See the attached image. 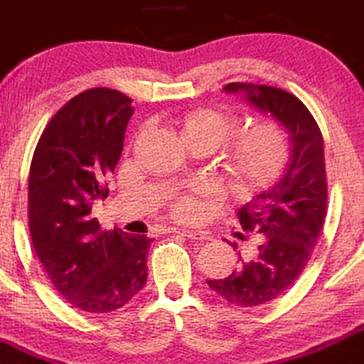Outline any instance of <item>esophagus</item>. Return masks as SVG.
Segmentation results:
<instances>
[{
  "instance_id": "34e87169",
  "label": "esophagus",
  "mask_w": 364,
  "mask_h": 364,
  "mask_svg": "<svg viewBox=\"0 0 364 364\" xmlns=\"http://www.w3.org/2000/svg\"><path fill=\"white\" fill-rule=\"evenodd\" d=\"M168 232H176V235L186 236L188 240H199V242H204V240H210V236L204 231H193V229H179V228H168Z\"/></svg>"
}]
</instances>
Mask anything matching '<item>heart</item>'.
<instances>
[{
  "mask_svg": "<svg viewBox=\"0 0 364 364\" xmlns=\"http://www.w3.org/2000/svg\"><path fill=\"white\" fill-rule=\"evenodd\" d=\"M181 135L188 146L200 144L217 149L236 128V117L213 108L192 110L179 121ZM290 158V142L277 122L263 121L236 133L224 149V174L228 186L236 196H252L279 178ZM172 211L181 220L199 215L200 203L196 196L176 197Z\"/></svg>",
  "mask_w": 364,
  "mask_h": 364,
  "instance_id": "b5f03b06",
  "label": "heart"
}]
</instances>
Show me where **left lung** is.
I'll list each match as a JSON object with an SVG mask.
<instances>
[{
	"instance_id": "8db88e82",
	"label": "left lung",
	"mask_w": 364,
	"mask_h": 364,
	"mask_svg": "<svg viewBox=\"0 0 364 364\" xmlns=\"http://www.w3.org/2000/svg\"><path fill=\"white\" fill-rule=\"evenodd\" d=\"M224 92L240 96L270 115L287 132L290 158L274 185L238 208L243 231L261 232V245L250 261L224 279L206 281L228 302L242 308L268 304L297 281L316 245L327 208L323 139L308 108L283 88L228 83Z\"/></svg>"
}]
</instances>
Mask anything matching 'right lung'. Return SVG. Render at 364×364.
I'll return each mask as SVG.
<instances>
[{
	"instance_id": "obj_1",
	"label": "right lung",
	"mask_w": 364,
	"mask_h": 364,
	"mask_svg": "<svg viewBox=\"0 0 364 364\" xmlns=\"http://www.w3.org/2000/svg\"><path fill=\"white\" fill-rule=\"evenodd\" d=\"M132 100L112 88L73 97L49 121L28 179L30 235L42 268L67 302L87 313L122 308L147 281L153 238L90 218L94 200L107 199L129 117Z\"/></svg>"
}]
</instances>
